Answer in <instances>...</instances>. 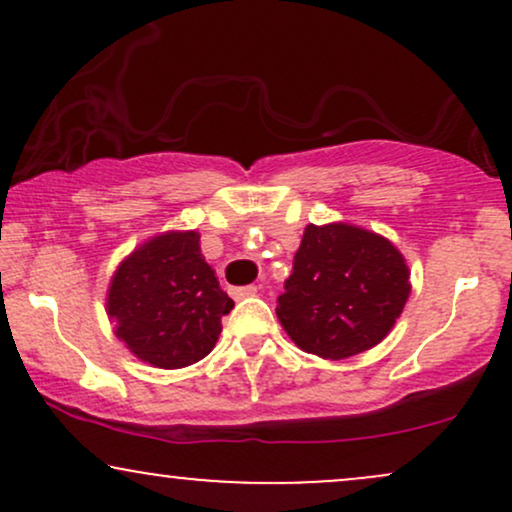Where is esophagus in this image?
<instances>
[{"mask_svg":"<svg viewBox=\"0 0 512 512\" xmlns=\"http://www.w3.org/2000/svg\"><path fill=\"white\" fill-rule=\"evenodd\" d=\"M257 293V286L250 284V286H240V289H231V296L236 298V301H240V298H250L255 296Z\"/></svg>","mask_w":512,"mask_h":512,"instance_id":"esophagus-1","label":"esophagus"}]
</instances>
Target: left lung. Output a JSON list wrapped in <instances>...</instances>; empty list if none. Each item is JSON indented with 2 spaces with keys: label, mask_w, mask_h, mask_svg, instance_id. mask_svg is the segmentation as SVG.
Returning <instances> with one entry per match:
<instances>
[{
  "label": "left lung",
  "mask_w": 512,
  "mask_h": 512,
  "mask_svg": "<svg viewBox=\"0 0 512 512\" xmlns=\"http://www.w3.org/2000/svg\"><path fill=\"white\" fill-rule=\"evenodd\" d=\"M276 317L298 349L327 361L363 354L395 327L411 293L404 255L346 221L308 223Z\"/></svg>",
  "instance_id": "left-lung-1"
}]
</instances>
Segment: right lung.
Here are the masks:
<instances>
[{"label":"right lung","instance_id":"obj_1","mask_svg":"<svg viewBox=\"0 0 512 512\" xmlns=\"http://www.w3.org/2000/svg\"><path fill=\"white\" fill-rule=\"evenodd\" d=\"M233 301L204 262L197 231L144 240L117 264L105 313L115 337L154 368H185L216 346Z\"/></svg>","mask_w":512,"mask_h":512}]
</instances>
